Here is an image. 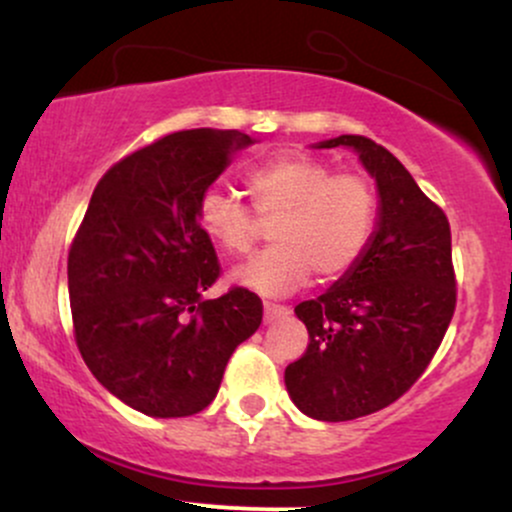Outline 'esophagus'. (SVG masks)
Listing matches in <instances>:
<instances>
[{"label": "esophagus", "instance_id": "1", "mask_svg": "<svg viewBox=\"0 0 512 512\" xmlns=\"http://www.w3.org/2000/svg\"><path fill=\"white\" fill-rule=\"evenodd\" d=\"M291 310L286 305H276V303H264V322H274L279 317H286Z\"/></svg>", "mask_w": 512, "mask_h": 512}]
</instances>
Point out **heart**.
<instances>
[{
	"mask_svg": "<svg viewBox=\"0 0 512 512\" xmlns=\"http://www.w3.org/2000/svg\"><path fill=\"white\" fill-rule=\"evenodd\" d=\"M250 195L272 223V248L231 272L233 284L260 296H286L301 289L313 269L337 279L361 260L373 236L378 199L361 175L332 173L310 156H279L248 175ZM202 231L226 250L243 255L257 236V219L243 199L207 190L199 199Z\"/></svg>",
	"mask_w": 512,
	"mask_h": 512,
	"instance_id": "obj_1",
	"label": "heart"
}]
</instances>
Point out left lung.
Segmentation results:
<instances>
[{"label":"left lung","mask_w":512,"mask_h":512,"mask_svg":"<svg viewBox=\"0 0 512 512\" xmlns=\"http://www.w3.org/2000/svg\"><path fill=\"white\" fill-rule=\"evenodd\" d=\"M315 146L354 151L375 180L378 219L361 260L296 305L310 344L284 383L310 419L351 421L402 397L443 342L455 313L450 223L380 144L342 134Z\"/></svg>","instance_id":"obj_1"}]
</instances>
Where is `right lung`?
I'll return each mask as SVG.
<instances>
[{
	"instance_id": "1",
	"label": "right lung",
	"mask_w": 512,
	"mask_h": 512,
	"mask_svg": "<svg viewBox=\"0 0 512 512\" xmlns=\"http://www.w3.org/2000/svg\"><path fill=\"white\" fill-rule=\"evenodd\" d=\"M255 139L185 129L115 163L93 190L69 250L76 346L110 395L156 419L214 402L238 344L262 322L248 289L204 301L219 260L199 199Z\"/></svg>"
}]
</instances>
